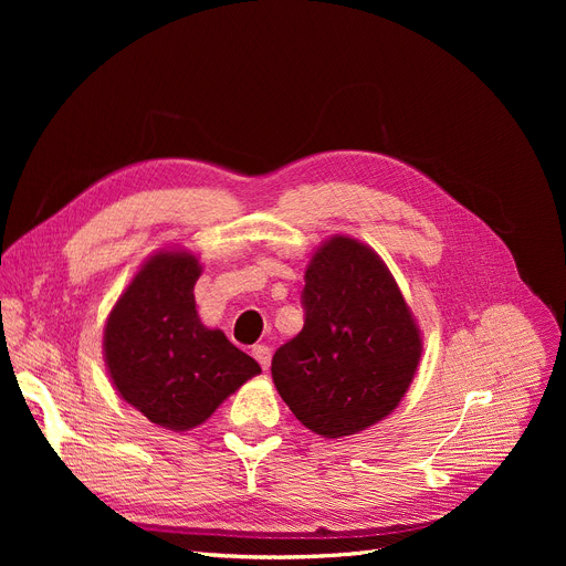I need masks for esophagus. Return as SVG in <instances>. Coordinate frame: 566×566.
Instances as JSON below:
<instances>
[{
    "mask_svg": "<svg viewBox=\"0 0 566 566\" xmlns=\"http://www.w3.org/2000/svg\"><path fill=\"white\" fill-rule=\"evenodd\" d=\"M252 355H254V360H256L263 369H268V365H271V358H273V350H271V346L256 344V346H252Z\"/></svg>",
    "mask_w": 566,
    "mask_h": 566,
    "instance_id": "obj_1",
    "label": "esophagus"
}]
</instances>
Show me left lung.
Wrapping results in <instances>:
<instances>
[{
	"label": "left lung",
	"mask_w": 566,
	"mask_h": 566,
	"mask_svg": "<svg viewBox=\"0 0 566 566\" xmlns=\"http://www.w3.org/2000/svg\"><path fill=\"white\" fill-rule=\"evenodd\" d=\"M305 325L273 355L280 397L325 438L358 433L390 415L422 353L418 325L374 250L335 235L312 256Z\"/></svg>",
	"instance_id": "obj_1"
}]
</instances>
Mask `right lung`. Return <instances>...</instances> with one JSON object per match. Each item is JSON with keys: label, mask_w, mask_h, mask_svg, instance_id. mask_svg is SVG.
Listing matches in <instances>:
<instances>
[{"label": "right lung", "mask_w": 566, "mask_h": 566, "mask_svg": "<svg viewBox=\"0 0 566 566\" xmlns=\"http://www.w3.org/2000/svg\"><path fill=\"white\" fill-rule=\"evenodd\" d=\"M199 261L160 252L142 265L105 325V363L114 388L144 418L171 431L206 422L261 367L222 331H208L195 307Z\"/></svg>", "instance_id": "obj_1"}]
</instances>
